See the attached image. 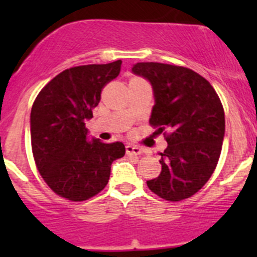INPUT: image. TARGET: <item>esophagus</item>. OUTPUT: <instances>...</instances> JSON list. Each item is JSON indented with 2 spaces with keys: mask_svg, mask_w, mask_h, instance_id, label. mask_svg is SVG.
I'll return each mask as SVG.
<instances>
[{
  "mask_svg": "<svg viewBox=\"0 0 257 257\" xmlns=\"http://www.w3.org/2000/svg\"><path fill=\"white\" fill-rule=\"evenodd\" d=\"M143 153V149L140 147H136L133 144L126 145V154L127 156H140Z\"/></svg>",
  "mask_w": 257,
  "mask_h": 257,
  "instance_id": "1",
  "label": "esophagus"
}]
</instances>
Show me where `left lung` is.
<instances>
[{"mask_svg": "<svg viewBox=\"0 0 257 257\" xmlns=\"http://www.w3.org/2000/svg\"><path fill=\"white\" fill-rule=\"evenodd\" d=\"M133 72L153 86L156 104L149 123L169 144L161 153L162 171L147 185L166 201L189 198L219 162L225 133L219 95L207 79L180 65L138 63Z\"/></svg>", "mask_w": 257, "mask_h": 257, "instance_id": "1", "label": "left lung"}]
</instances>
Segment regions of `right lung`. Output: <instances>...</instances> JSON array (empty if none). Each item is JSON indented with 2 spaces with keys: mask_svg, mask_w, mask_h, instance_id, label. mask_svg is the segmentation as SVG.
Listing matches in <instances>:
<instances>
[{
  "mask_svg": "<svg viewBox=\"0 0 257 257\" xmlns=\"http://www.w3.org/2000/svg\"><path fill=\"white\" fill-rule=\"evenodd\" d=\"M121 60L63 70L32 105L31 142L37 170L59 197L82 202L108 184L113 161L124 156L122 143L88 142L86 119L104 86L121 72Z\"/></svg>",
  "mask_w": 257,
  "mask_h": 257,
  "instance_id": "1",
  "label": "right lung"
}]
</instances>
